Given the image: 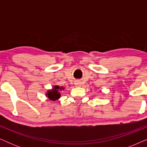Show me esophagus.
Returning a JSON list of instances; mask_svg holds the SVG:
<instances>
[{
	"label": "esophagus",
	"instance_id": "34e87169",
	"mask_svg": "<svg viewBox=\"0 0 147 147\" xmlns=\"http://www.w3.org/2000/svg\"><path fill=\"white\" fill-rule=\"evenodd\" d=\"M75 85L76 86H78V87H79V86H81V82H79V81H76L75 82Z\"/></svg>",
	"mask_w": 147,
	"mask_h": 147
}]
</instances>
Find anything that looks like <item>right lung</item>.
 Segmentation results:
<instances>
[{
    "label": "right lung",
    "mask_w": 147,
    "mask_h": 147,
    "mask_svg": "<svg viewBox=\"0 0 147 147\" xmlns=\"http://www.w3.org/2000/svg\"><path fill=\"white\" fill-rule=\"evenodd\" d=\"M59 89L61 90V89H63V88H59V86H55V87L53 88V89L51 90V91L47 92V95L48 96V98H49L51 100H53V101H55V100H57L58 98H59L60 93L58 92V91H59Z\"/></svg>",
    "instance_id": "1"
}]
</instances>
